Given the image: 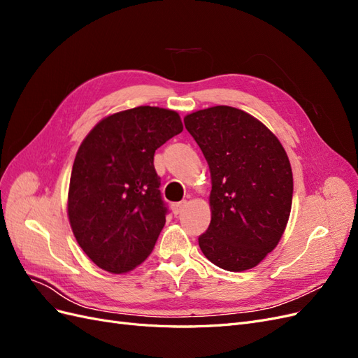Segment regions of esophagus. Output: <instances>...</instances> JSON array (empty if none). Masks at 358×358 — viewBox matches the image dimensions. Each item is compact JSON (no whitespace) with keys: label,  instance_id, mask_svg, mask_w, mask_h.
<instances>
[{"label":"esophagus","instance_id":"esophagus-1","mask_svg":"<svg viewBox=\"0 0 358 358\" xmlns=\"http://www.w3.org/2000/svg\"><path fill=\"white\" fill-rule=\"evenodd\" d=\"M185 206H187V201H185V200L179 201V203H173V204H171V210H173V213H175V215H179L183 209H185Z\"/></svg>","mask_w":358,"mask_h":358}]
</instances>
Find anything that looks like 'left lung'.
Wrapping results in <instances>:
<instances>
[{"label": "left lung", "instance_id": "obj_1", "mask_svg": "<svg viewBox=\"0 0 358 358\" xmlns=\"http://www.w3.org/2000/svg\"><path fill=\"white\" fill-rule=\"evenodd\" d=\"M185 128L212 178L204 257L229 272L255 267L282 237L292 203V171L276 136L249 113L215 106L187 115Z\"/></svg>", "mask_w": 358, "mask_h": 358}]
</instances>
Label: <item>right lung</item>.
Here are the masks:
<instances>
[{
	"instance_id": "obj_1",
	"label": "right lung",
	"mask_w": 358,
	"mask_h": 358,
	"mask_svg": "<svg viewBox=\"0 0 358 358\" xmlns=\"http://www.w3.org/2000/svg\"><path fill=\"white\" fill-rule=\"evenodd\" d=\"M182 129L176 112L138 106L104 117L82 142L69 220L83 252L103 270L129 272L152 252L169 212L154 155Z\"/></svg>"
}]
</instances>
